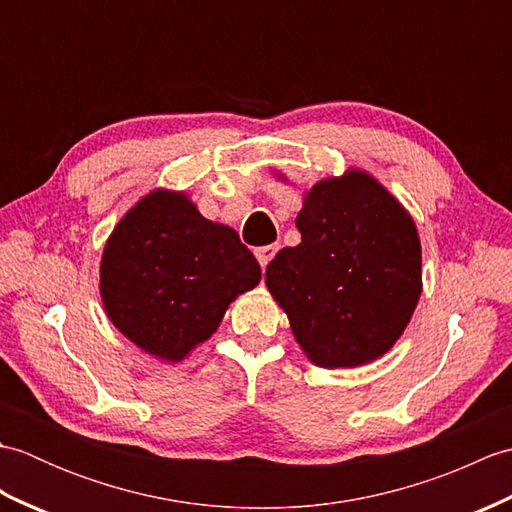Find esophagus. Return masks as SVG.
I'll use <instances>...</instances> for the list:
<instances>
[{
	"label": "esophagus",
	"instance_id": "1",
	"mask_svg": "<svg viewBox=\"0 0 512 512\" xmlns=\"http://www.w3.org/2000/svg\"><path fill=\"white\" fill-rule=\"evenodd\" d=\"M275 253H277V246L275 244L255 248V257H257V262H259V266H262V268H266L270 264V259L275 257Z\"/></svg>",
	"mask_w": 512,
	"mask_h": 512
}]
</instances>
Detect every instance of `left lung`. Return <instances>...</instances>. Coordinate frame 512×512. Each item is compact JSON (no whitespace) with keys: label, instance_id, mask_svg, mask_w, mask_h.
<instances>
[{"label":"left lung","instance_id":"8db88e82","mask_svg":"<svg viewBox=\"0 0 512 512\" xmlns=\"http://www.w3.org/2000/svg\"><path fill=\"white\" fill-rule=\"evenodd\" d=\"M266 286L314 365L376 361L405 332L422 292L416 224L365 171L314 184Z\"/></svg>","mask_w":512,"mask_h":512}]
</instances>
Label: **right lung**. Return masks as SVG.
Segmentation results:
<instances>
[{
  "instance_id": "1",
  "label": "right lung",
  "mask_w": 512,
  "mask_h": 512,
  "mask_svg": "<svg viewBox=\"0 0 512 512\" xmlns=\"http://www.w3.org/2000/svg\"><path fill=\"white\" fill-rule=\"evenodd\" d=\"M262 279L253 253L184 193L154 191L110 235L101 259L107 317L140 350L182 361L237 295Z\"/></svg>"
}]
</instances>
